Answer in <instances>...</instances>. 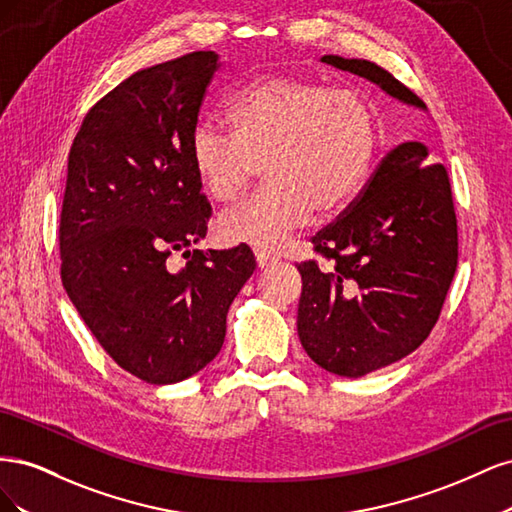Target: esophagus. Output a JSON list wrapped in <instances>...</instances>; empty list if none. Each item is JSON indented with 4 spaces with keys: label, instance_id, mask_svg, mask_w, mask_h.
<instances>
[{
    "label": "esophagus",
    "instance_id": "1",
    "mask_svg": "<svg viewBox=\"0 0 512 512\" xmlns=\"http://www.w3.org/2000/svg\"><path fill=\"white\" fill-rule=\"evenodd\" d=\"M254 256H256V262H258V267H260V269L269 267L271 262H275V260H277V256H275V254H271V252H267V250H256V252H254Z\"/></svg>",
    "mask_w": 512,
    "mask_h": 512
}]
</instances>
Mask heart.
<instances>
[{
	"mask_svg": "<svg viewBox=\"0 0 512 512\" xmlns=\"http://www.w3.org/2000/svg\"><path fill=\"white\" fill-rule=\"evenodd\" d=\"M226 130L203 123L190 162L211 200L232 205L265 166L269 185L220 220V237L273 250L316 209L327 218L361 194L378 151V117L359 91L262 76L222 104Z\"/></svg>",
	"mask_w": 512,
	"mask_h": 512,
	"instance_id": "obj_1",
	"label": "heart"
}]
</instances>
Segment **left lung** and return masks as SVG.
I'll return each mask as SVG.
<instances>
[{"mask_svg": "<svg viewBox=\"0 0 512 512\" xmlns=\"http://www.w3.org/2000/svg\"><path fill=\"white\" fill-rule=\"evenodd\" d=\"M393 98L425 108L395 76L367 59L324 55ZM423 143L386 153L354 203L312 237L322 258L299 262L297 329L309 359L361 378L404 359L440 318L457 269V215L444 164Z\"/></svg>", "mask_w": 512, "mask_h": 512, "instance_id": "8db88e82", "label": "left lung"}]
</instances>
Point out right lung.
Here are the masks:
<instances>
[{
	"mask_svg": "<svg viewBox=\"0 0 512 512\" xmlns=\"http://www.w3.org/2000/svg\"><path fill=\"white\" fill-rule=\"evenodd\" d=\"M218 55L138 70L85 115L68 156L61 282L104 352L149 384L194 376L222 350L226 314L256 269L245 243L192 250L211 205L190 141ZM189 258L179 268L169 258Z\"/></svg>",
	"mask_w": 512,
	"mask_h": 512,
	"instance_id": "add662e5",
	"label": "right lung"
}]
</instances>
